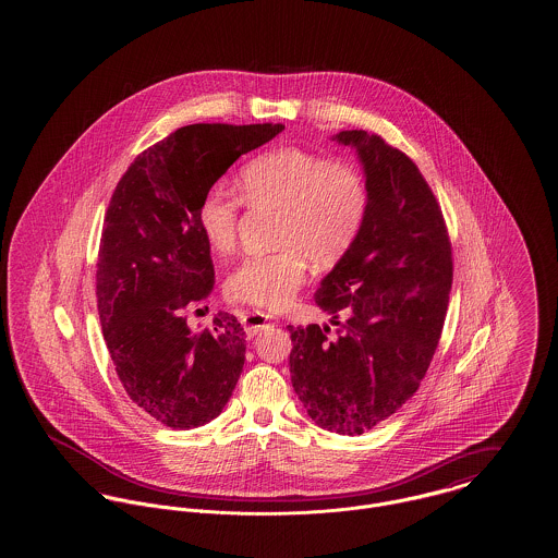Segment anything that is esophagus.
I'll list each match as a JSON object with an SVG mask.
<instances>
[{"mask_svg": "<svg viewBox=\"0 0 558 558\" xmlns=\"http://www.w3.org/2000/svg\"><path fill=\"white\" fill-rule=\"evenodd\" d=\"M242 326H244V330H246L248 337H255V335H259L262 330L269 328L271 322H269V316H266L264 312H248V314L242 316Z\"/></svg>", "mask_w": 558, "mask_h": 558, "instance_id": "34e87169", "label": "esophagus"}]
</instances>
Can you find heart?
Segmentation results:
<instances>
[{"instance_id":"b5f03b06","label":"heart","mask_w":558,"mask_h":558,"mask_svg":"<svg viewBox=\"0 0 558 558\" xmlns=\"http://www.w3.org/2000/svg\"><path fill=\"white\" fill-rule=\"evenodd\" d=\"M242 199L211 187L196 221L217 253L236 244L242 201L253 209L276 211L269 253L246 255L226 282L232 301L259 310H282L305 280L307 266H337L357 239L368 211V182L353 160L328 159L299 146H280L248 160L239 173Z\"/></svg>"}]
</instances>
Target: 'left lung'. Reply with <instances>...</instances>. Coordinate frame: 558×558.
I'll use <instances>...</instances> for the list:
<instances>
[{
  "instance_id": "8db88e82",
  "label": "left lung",
  "mask_w": 558,
  "mask_h": 558,
  "mask_svg": "<svg viewBox=\"0 0 558 558\" xmlns=\"http://www.w3.org/2000/svg\"><path fill=\"white\" fill-rule=\"evenodd\" d=\"M332 140L355 148L371 201L357 239L316 291L337 339H328V326H289V364L292 389L316 425L362 435L421 387L453 266L444 213L412 159L364 130Z\"/></svg>"
}]
</instances>
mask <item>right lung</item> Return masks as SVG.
Instances as JSON below:
<instances>
[{"label": "right lung", "mask_w": 558, "mask_h": 558, "mask_svg": "<svg viewBox=\"0 0 558 558\" xmlns=\"http://www.w3.org/2000/svg\"><path fill=\"white\" fill-rule=\"evenodd\" d=\"M284 125L196 123L137 155L112 192L96 296L108 353L137 408L160 425L196 428L221 414L244 366V330L230 314L190 330L187 310L215 284L196 211L230 165Z\"/></svg>", "instance_id": "right-lung-1"}]
</instances>
